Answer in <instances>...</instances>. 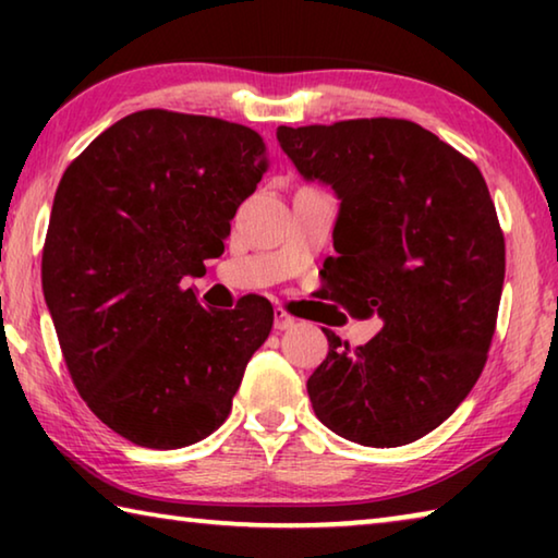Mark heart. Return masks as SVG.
Listing matches in <instances>:
<instances>
[{
  "instance_id": "obj_1",
  "label": "heart",
  "mask_w": 558,
  "mask_h": 558,
  "mask_svg": "<svg viewBox=\"0 0 558 558\" xmlns=\"http://www.w3.org/2000/svg\"><path fill=\"white\" fill-rule=\"evenodd\" d=\"M325 219H327V211L317 209L313 204V196L302 194L298 202V209L292 214V226H295V229H319V226L325 223Z\"/></svg>"
}]
</instances>
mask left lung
Returning a JSON list of instances; mask_svg holds the SVG:
<instances>
[{
  "instance_id": "1",
  "label": "left lung",
  "mask_w": 558,
  "mask_h": 558,
  "mask_svg": "<svg viewBox=\"0 0 558 558\" xmlns=\"http://www.w3.org/2000/svg\"><path fill=\"white\" fill-rule=\"evenodd\" d=\"M268 169L256 130L140 110L73 159L56 189L41 286L73 386L143 448L204 440L229 418L266 342L189 278L219 258Z\"/></svg>"
}]
</instances>
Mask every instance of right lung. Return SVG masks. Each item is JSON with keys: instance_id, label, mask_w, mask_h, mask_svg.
I'll list each match as a JSON object with an SVG mask.
<instances>
[{"instance_id": "1", "label": "right lung", "mask_w": 558, "mask_h": 558, "mask_svg": "<svg viewBox=\"0 0 558 558\" xmlns=\"http://www.w3.org/2000/svg\"><path fill=\"white\" fill-rule=\"evenodd\" d=\"M310 182L339 199L342 302L381 317L372 339H329L307 379L315 415L347 440L405 446L465 401L493 344L505 235L480 169L409 120L278 128Z\"/></svg>"}]
</instances>
